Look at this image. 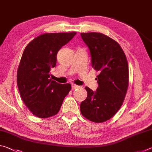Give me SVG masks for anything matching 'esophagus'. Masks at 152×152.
<instances>
[{
  "label": "esophagus",
  "instance_id": "obj_1",
  "mask_svg": "<svg viewBox=\"0 0 152 152\" xmlns=\"http://www.w3.org/2000/svg\"><path fill=\"white\" fill-rule=\"evenodd\" d=\"M78 85H76V84H72V90H74L76 88H78Z\"/></svg>",
  "mask_w": 152,
  "mask_h": 152
}]
</instances>
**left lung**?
Masks as SVG:
<instances>
[{
  "label": "left lung",
  "mask_w": 152,
  "mask_h": 152,
  "mask_svg": "<svg viewBox=\"0 0 152 152\" xmlns=\"http://www.w3.org/2000/svg\"><path fill=\"white\" fill-rule=\"evenodd\" d=\"M80 35L90 51L92 68L99 72V86L96 91L85 87L88 95L80 112L92 122L102 123L116 114L124 101L129 84L127 58L119 43L102 33Z\"/></svg>",
  "instance_id": "1"
}]
</instances>
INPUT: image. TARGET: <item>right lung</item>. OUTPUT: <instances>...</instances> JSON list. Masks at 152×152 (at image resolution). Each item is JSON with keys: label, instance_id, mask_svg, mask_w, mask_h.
<instances>
[{"label": "right lung", "instance_id": "obj_1", "mask_svg": "<svg viewBox=\"0 0 152 152\" xmlns=\"http://www.w3.org/2000/svg\"><path fill=\"white\" fill-rule=\"evenodd\" d=\"M76 32L45 33L35 38L23 53L17 82L20 97L35 116L48 118L57 114L70 84H60L50 78V70L57 53L74 37Z\"/></svg>", "mask_w": 152, "mask_h": 152}]
</instances>
